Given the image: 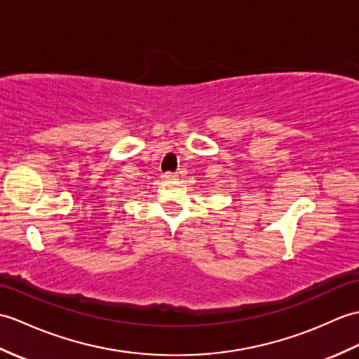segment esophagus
Wrapping results in <instances>:
<instances>
[{"label":"esophagus","mask_w":359,"mask_h":359,"mask_svg":"<svg viewBox=\"0 0 359 359\" xmlns=\"http://www.w3.org/2000/svg\"><path fill=\"white\" fill-rule=\"evenodd\" d=\"M162 177H163L166 182H171V180H176V179H177V176H176V174H174V172H165Z\"/></svg>","instance_id":"obj_1"}]
</instances>
